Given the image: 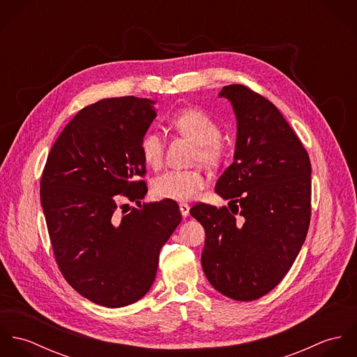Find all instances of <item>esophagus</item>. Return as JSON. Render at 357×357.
<instances>
[{
  "label": "esophagus",
  "instance_id": "obj_1",
  "mask_svg": "<svg viewBox=\"0 0 357 357\" xmlns=\"http://www.w3.org/2000/svg\"><path fill=\"white\" fill-rule=\"evenodd\" d=\"M180 211L183 217H187L190 214V206L187 204H180Z\"/></svg>",
  "mask_w": 357,
  "mask_h": 357
}]
</instances>
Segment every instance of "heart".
Instances as JSON below:
<instances>
[{"mask_svg":"<svg viewBox=\"0 0 357 357\" xmlns=\"http://www.w3.org/2000/svg\"><path fill=\"white\" fill-rule=\"evenodd\" d=\"M174 129L198 144V159L215 165L222 156V146L218 139L221 129L218 123L202 109H184L173 116ZM163 137L158 132H147L140 142V151L149 166L158 167L163 159ZM206 187V177L199 170H170L153 181V192L158 199L190 202Z\"/></svg>","mask_w":357,"mask_h":357,"instance_id":"heart-1","label":"heart"}]
</instances>
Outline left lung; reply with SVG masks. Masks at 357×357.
Wrapping results in <instances>:
<instances>
[{
  "label": "left lung",
  "instance_id": "left-lung-1",
  "mask_svg": "<svg viewBox=\"0 0 357 357\" xmlns=\"http://www.w3.org/2000/svg\"><path fill=\"white\" fill-rule=\"evenodd\" d=\"M236 116L234 162L215 183L228 206L195 204L206 232L202 266L228 298L253 301L286 276L310 220V162L280 111L243 85L218 93ZM238 217H236V214Z\"/></svg>",
  "mask_w": 357,
  "mask_h": 357
}]
</instances>
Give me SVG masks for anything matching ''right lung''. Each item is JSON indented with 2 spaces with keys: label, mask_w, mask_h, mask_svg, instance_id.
<instances>
[{
  "label": "right lung",
  "mask_w": 357,
  "mask_h": 357,
  "mask_svg": "<svg viewBox=\"0 0 357 357\" xmlns=\"http://www.w3.org/2000/svg\"><path fill=\"white\" fill-rule=\"evenodd\" d=\"M153 105L126 96L82 108L54 142L43 173L56 262L68 284L98 305H130L147 294L159 252L181 221L178 204L166 199L118 214L121 194L129 201L147 194L137 177L146 173L140 142L156 116Z\"/></svg>",
  "instance_id": "add662e5"
}]
</instances>
